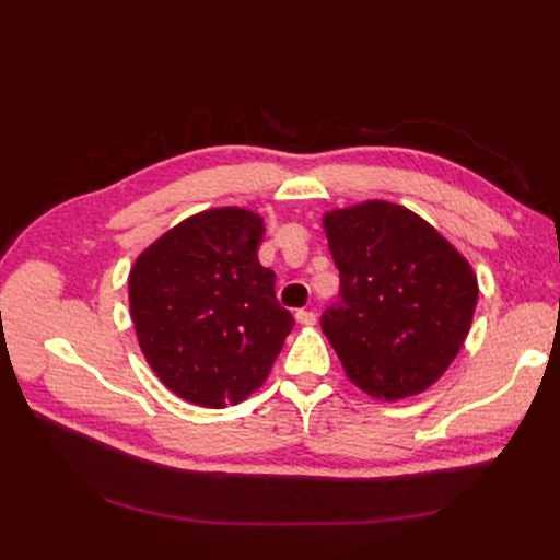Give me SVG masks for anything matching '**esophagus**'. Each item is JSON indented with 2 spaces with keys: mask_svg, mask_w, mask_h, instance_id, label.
Masks as SVG:
<instances>
[{
  "mask_svg": "<svg viewBox=\"0 0 560 560\" xmlns=\"http://www.w3.org/2000/svg\"><path fill=\"white\" fill-rule=\"evenodd\" d=\"M296 322H299V325L311 327L317 322V315L313 311H296Z\"/></svg>",
  "mask_w": 560,
  "mask_h": 560,
  "instance_id": "esophagus-1",
  "label": "esophagus"
}]
</instances>
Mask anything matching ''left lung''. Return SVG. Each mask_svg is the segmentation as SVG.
<instances>
[{
  "mask_svg": "<svg viewBox=\"0 0 560 560\" xmlns=\"http://www.w3.org/2000/svg\"><path fill=\"white\" fill-rule=\"evenodd\" d=\"M341 276L319 325L348 378L397 401L428 389L460 352L479 284L467 259L411 210L387 200L327 212Z\"/></svg>",
  "mask_w": 560,
  "mask_h": 560,
  "instance_id": "obj_1",
  "label": "left lung"
}]
</instances>
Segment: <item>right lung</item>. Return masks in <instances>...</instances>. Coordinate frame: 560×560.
Wrapping results in <instances>:
<instances>
[{
	"label": "right lung",
	"instance_id": "add662e5",
	"mask_svg": "<svg viewBox=\"0 0 560 560\" xmlns=\"http://www.w3.org/2000/svg\"><path fill=\"white\" fill-rule=\"evenodd\" d=\"M264 222L241 208L184 219L135 261L128 299L149 366L186 401L224 409L261 387L294 327L259 264Z\"/></svg>",
	"mask_w": 560,
	"mask_h": 560
}]
</instances>
